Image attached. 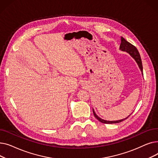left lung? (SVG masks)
<instances>
[{
    "instance_id": "1",
    "label": "left lung",
    "mask_w": 158,
    "mask_h": 158,
    "mask_svg": "<svg viewBox=\"0 0 158 158\" xmlns=\"http://www.w3.org/2000/svg\"><path fill=\"white\" fill-rule=\"evenodd\" d=\"M120 49L122 51H126V52L129 53L132 57H133L134 59L135 60V61H136L139 69L141 70V72H143V66H142V60H141V57L139 55V53L138 52V51L137 50V48L133 45H132L131 44H130L129 42H128L127 41H126L125 39H124L123 37H121V44H120ZM93 113L94 114L95 116V117L99 121L102 123H119L121 122L123 120H125L126 119H127L129 116L126 118L124 119H122V120H116V121H107V120H103L102 118H101L100 117H98V116L96 114L95 112L94 111V109H93Z\"/></svg>"
}]
</instances>
